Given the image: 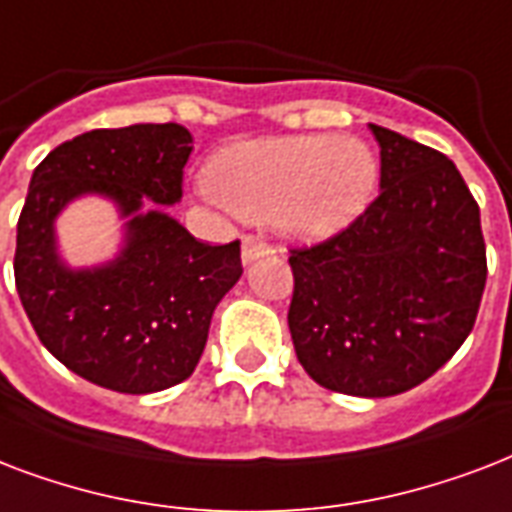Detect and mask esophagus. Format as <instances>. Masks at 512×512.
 <instances>
[{
	"label": "esophagus",
	"mask_w": 512,
	"mask_h": 512,
	"mask_svg": "<svg viewBox=\"0 0 512 512\" xmlns=\"http://www.w3.org/2000/svg\"><path fill=\"white\" fill-rule=\"evenodd\" d=\"M267 253H272V248H269L261 237H253L248 235L243 240V261L245 264H251L253 259H259V256H267Z\"/></svg>",
	"instance_id": "34e87169"
}]
</instances>
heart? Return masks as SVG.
Returning a JSON list of instances; mask_svg holds the SVG:
<instances>
[{
    "mask_svg": "<svg viewBox=\"0 0 512 512\" xmlns=\"http://www.w3.org/2000/svg\"><path fill=\"white\" fill-rule=\"evenodd\" d=\"M208 186L243 219H275L288 235L323 240L366 211L376 160L352 138H269L221 152L208 168Z\"/></svg>",
    "mask_w": 512,
    "mask_h": 512,
    "instance_id": "obj_1",
    "label": "heart"
}]
</instances>
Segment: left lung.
Returning a JSON list of instances; mask_svg holds the SVG:
<instances>
[{"mask_svg": "<svg viewBox=\"0 0 512 512\" xmlns=\"http://www.w3.org/2000/svg\"><path fill=\"white\" fill-rule=\"evenodd\" d=\"M382 192L323 243L291 248L293 350L326 390L387 398L433 376L473 331L486 243L446 154L371 125Z\"/></svg>", "mask_w": 512, "mask_h": 512, "instance_id": "8db88e82", "label": "left lung"}]
</instances>
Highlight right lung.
Returning a JSON list of instances; mask_svg holds the SVG:
<instances>
[{"instance_id": "right-lung-1", "label": "right lung", "mask_w": 512, "mask_h": 512, "mask_svg": "<svg viewBox=\"0 0 512 512\" xmlns=\"http://www.w3.org/2000/svg\"><path fill=\"white\" fill-rule=\"evenodd\" d=\"M189 130L130 125L55 146L31 176L18 219L15 288L39 342L87 382L128 395L168 390L200 360L216 304L243 275L240 240L200 243L141 200H181ZM104 193L129 216L120 260L74 273L54 253L52 221L79 193Z\"/></svg>"}]
</instances>
